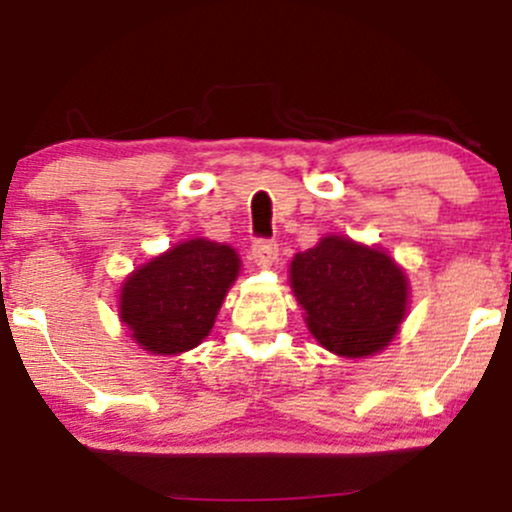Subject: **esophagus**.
Here are the masks:
<instances>
[{
    "label": "esophagus",
    "instance_id": "esophagus-1",
    "mask_svg": "<svg viewBox=\"0 0 512 512\" xmlns=\"http://www.w3.org/2000/svg\"><path fill=\"white\" fill-rule=\"evenodd\" d=\"M276 257H279V245L274 240L260 238L252 243V260H255L257 267H269V264L276 262Z\"/></svg>",
    "mask_w": 512,
    "mask_h": 512
}]
</instances>
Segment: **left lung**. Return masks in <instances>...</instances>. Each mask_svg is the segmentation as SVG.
Returning <instances> with one entry per match:
<instances>
[{"label": "left lung", "mask_w": 512, "mask_h": 512, "mask_svg": "<svg viewBox=\"0 0 512 512\" xmlns=\"http://www.w3.org/2000/svg\"><path fill=\"white\" fill-rule=\"evenodd\" d=\"M291 289L317 342L342 356L383 349L407 310L402 269L385 252L339 236L293 257Z\"/></svg>", "instance_id": "8db88e82"}]
</instances>
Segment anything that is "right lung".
Returning <instances> with one entry per match:
<instances>
[{
    "label": "right lung",
    "mask_w": 512,
    "mask_h": 512,
    "mask_svg": "<svg viewBox=\"0 0 512 512\" xmlns=\"http://www.w3.org/2000/svg\"><path fill=\"white\" fill-rule=\"evenodd\" d=\"M240 260L228 245L197 238L137 269L122 286L120 315L151 354L195 349L214 327Z\"/></svg>",
    "instance_id": "obj_1"
}]
</instances>
